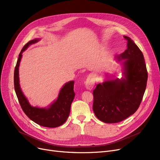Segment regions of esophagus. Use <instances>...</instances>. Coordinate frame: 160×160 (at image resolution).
I'll return each mask as SVG.
<instances>
[{
    "label": "esophagus",
    "instance_id": "obj_1",
    "mask_svg": "<svg viewBox=\"0 0 160 160\" xmlns=\"http://www.w3.org/2000/svg\"><path fill=\"white\" fill-rule=\"evenodd\" d=\"M95 85V77L93 74L88 76L86 82H85V86L87 90H91L93 89V88Z\"/></svg>",
    "mask_w": 160,
    "mask_h": 160
}]
</instances>
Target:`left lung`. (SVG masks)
Here are the masks:
<instances>
[{
	"instance_id": "left-lung-1",
	"label": "left lung",
	"mask_w": 160,
	"mask_h": 160,
	"mask_svg": "<svg viewBox=\"0 0 160 160\" xmlns=\"http://www.w3.org/2000/svg\"><path fill=\"white\" fill-rule=\"evenodd\" d=\"M127 49L116 58L123 60L121 79L106 80L93 91V110L98 119L116 123L126 119L138 109L144 94L148 72L142 52L127 36Z\"/></svg>"
}]
</instances>
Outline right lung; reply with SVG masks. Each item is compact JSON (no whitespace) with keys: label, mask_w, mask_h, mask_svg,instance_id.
Here are the masks:
<instances>
[{"label":"right lung","mask_w":160,"mask_h":160,"mask_svg":"<svg viewBox=\"0 0 160 160\" xmlns=\"http://www.w3.org/2000/svg\"><path fill=\"white\" fill-rule=\"evenodd\" d=\"M39 40V39H35L29 41L23 46L19 54L14 74V89L22 110L29 119L41 126L55 128L62 125L66 122L69 116L70 106L75 96L74 92V82L70 81L65 84L59 92L57 99L47 108L33 107L29 104L21 90L19 83V66L22 52L29 45L37 43Z\"/></svg>","instance_id":"obj_1"}]
</instances>
